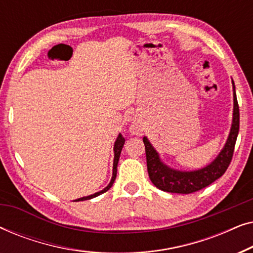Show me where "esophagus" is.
Segmentation results:
<instances>
[{
  "instance_id": "34e87169",
  "label": "esophagus",
  "mask_w": 253,
  "mask_h": 253,
  "mask_svg": "<svg viewBox=\"0 0 253 253\" xmlns=\"http://www.w3.org/2000/svg\"><path fill=\"white\" fill-rule=\"evenodd\" d=\"M143 126L139 122H132V124H131L130 126V132L132 134H136V136H140L141 133H143Z\"/></svg>"
}]
</instances>
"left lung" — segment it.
<instances>
[{"label": "left lung", "instance_id": "8db88e82", "mask_svg": "<svg viewBox=\"0 0 253 253\" xmlns=\"http://www.w3.org/2000/svg\"><path fill=\"white\" fill-rule=\"evenodd\" d=\"M234 88V113H233V124L228 136L227 143L220 152L219 155L207 165L206 167L193 171H181L168 167L161 161L159 153L154 150L152 144L148 141L147 137L143 138L145 144V152H146L147 171L151 181L158 189L166 192L171 193H183L188 195L196 191H199L214 181L220 178L227 168L229 167L231 158L234 154L235 144H236L238 130H240V108Z\"/></svg>", "mask_w": 253, "mask_h": 253}]
</instances>
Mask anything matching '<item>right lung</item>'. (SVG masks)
<instances>
[{"mask_svg":"<svg viewBox=\"0 0 253 253\" xmlns=\"http://www.w3.org/2000/svg\"><path fill=\"white\" fill-rule=\"evenodd\" d=\"M126 143V139H124L122 134H119V137H117V139L115 141V145H114V164H113V176H112V179H110L109 184L106 186L105 189L101 190V191L99 192H95L93 193L91 196H87V197H82V198L79 199H76L75 202H82V200H87V199H92L94 198V197H98L100 195H102V193H105L106 191H108V190L112 188L114 181H115L116 178V172H117V164H119V160H120V155H121V151H122L123 148V145Z\"/></svg>","mask_w":253,"mask_h":253,"instance_id":"add662e5","label":"right lung"}]
</instances>
